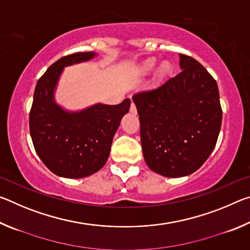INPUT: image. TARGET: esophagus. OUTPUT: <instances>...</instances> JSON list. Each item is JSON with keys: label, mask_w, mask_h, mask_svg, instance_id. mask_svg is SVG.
Listing matches in <instances>:
<instances>
[{"label": "esophagus", "mask_w": 250, "mask_h": 250, "mask_svg": "<svg viewBox=\"0 0 250 250\" xmlns=\"http://www.w3.org/2000/svg\"><path fill=\"white\" fill-rule=\"evenodd\" d=\"M130 112L132 113V115H137V107H135V104L133 103H131L130 105Z\"/></svg>", "instance_id": "esophagus-1"}]
</instances>
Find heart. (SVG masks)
Segmentation results:
<instances>
[{
    "label": "heart",
    "mask_w": 250,
    "mask_h": 250,
    "mask_svg": "<svg viewBox=\"0 0 250 250\" xmlns=\"http://www.w3.org/2000/svg\"><path fill=\"white\" fill-rule=\"evenodd\" d=\"M155 64H156V61L154 58L146 59V61L141 65L140 71L142 74H149L150 71L153 70V68L155 67ZM172 71H173L172 62L166 61L160 64L158 71H156V77H158L160 80H163L167 77H168V76L172 74Z\"/></svg>",
    "instance_id": "1"
}]
</instances>
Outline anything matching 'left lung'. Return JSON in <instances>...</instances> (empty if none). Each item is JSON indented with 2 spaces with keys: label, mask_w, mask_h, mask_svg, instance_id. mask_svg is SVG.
Returning <instances> with one entry per match:
<instances>
[{
  "label": "left lung",
  "mask_w": 250,
  "mask_h": 250,
  "mask_svg": "<svg viewBox=\"0 0 250 250\" xmlns=\"http://www.w3.org/2000/svg\"><path fill=\"white\" fill-rule=\"evenodd\" d=\"M180 74L132 97L146 162L167 177L198 170L216 146L222 125L216 80L188 55L180 54Z\"/></svg>",
  "instance_id": "8db88e82"
}]
</instances>
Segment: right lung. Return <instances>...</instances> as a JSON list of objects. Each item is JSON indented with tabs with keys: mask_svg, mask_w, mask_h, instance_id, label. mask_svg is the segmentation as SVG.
<instances>
[{
	"mask_svg": "<svg viewBox=\"0 0 250 250\" xmlns=\"http://www.w3.org/2000/svg\"><path fill=\"white\" fill-rule=\"evenodd\" d=\"M95 53H75L49 66L39 79L29 112V132L36 153L54 174L80 179L98 172L107 162L113 135L130 109V99L119 104H97L68 112L55 103L54 90L64 67L86 62Z\"/></svg>",
	"mask_w": 250,
	"mask_h": 250,
	"instance_id": "1",
	"label": "right lung"
}]
</instances>
